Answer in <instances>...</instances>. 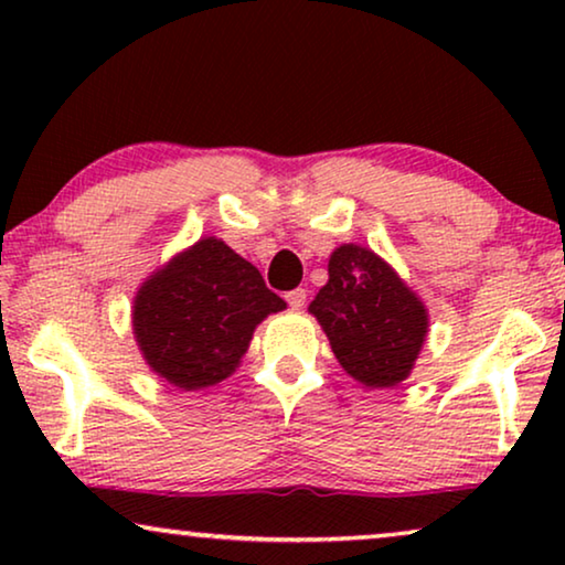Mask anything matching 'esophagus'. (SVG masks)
I'll return each mask as SVG.
<instances>
[{
  "label": "esophagus",
  "instance_id": "obj_1",
  "mask_svg": "<svg viewBox=\"0 0 565 565\" xmlns=\"http://www.w3.org/2000/svg\"><path fill=\"white\" fill-rule=\"evenodd\" d=\"M306 296H308V292L303 288H296V290L285 292V300H288L290 308H296V311H298V308L306 306Z\"/></svg>",
  "mask_w": 565,
  "mask_h": 565
}]
</instances>
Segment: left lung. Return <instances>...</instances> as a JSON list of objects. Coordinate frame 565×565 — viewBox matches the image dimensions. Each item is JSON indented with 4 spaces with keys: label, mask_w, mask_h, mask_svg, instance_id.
Listing matches in <instances>:
<instances>
[{
    "label": "left lung",
    "mask_w": 565,
    "mask_h": 565,
    "mask_svg": "<svg viewBox=\"0 0 565 565\" xmlns=\"http://www.w3.org/2000/svg\"><path fill=\"white\" fill-rule=\"evenodd\" d=\"M331 352L354 381L391 388L408 377L427 337V308L370 249L347 244L331 254L329 282L308 306Z\"/></svg>",
    "instance_id": "obj_1"
}]
</instances>
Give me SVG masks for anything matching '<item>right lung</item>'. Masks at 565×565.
Listing matches in <instances>:
<instances>
[{
  "label": "right lung",
  "mask_w": 565,
  "mask_h": 565,
  "mask_svg": "<svg viewBox=\"0 0 565 565\" xmlns=\"http://www.w3.org/2000/svg\"><path fill=\"white\" fill-rule=\"evenodd\" d=\"M285 300L218 238L200 242L143 282L134 329L143 358L177 388L221 383L242 362L254 327Z\"/></svg>",
  "instance_id": "right-lung-1"
}]
</instances>
